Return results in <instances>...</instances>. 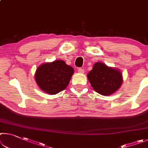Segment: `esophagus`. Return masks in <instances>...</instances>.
Wrapping results in <instances>:
<instances>
[{"mask_svg":"<svg viewBox=\"0 0 148 148\" xmlns=\"http://www.w3.org/2000/svg\"><path fill=\"white\" fill-rule=\"evenodd\" d=\"M78 72H79V73L83 74L84 72V70L83 69H80V68H79V69H78Z\"/></svg>","mask_w":148,"mask_h":148,"instance_id":"34e87169","label":"esophagus"}]
</instances>
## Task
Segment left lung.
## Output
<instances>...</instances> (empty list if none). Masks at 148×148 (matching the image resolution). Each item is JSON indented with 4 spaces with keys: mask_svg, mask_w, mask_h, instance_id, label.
Masks as SVG:
<instances>
[{
    "mask_svg": "<svg viewBox=\"0 0 148 148\" xmlns=\"http://www.w3.org/2000/svg\"><path fill=\"white\" fill-rule=\"evenodd\" d=\"M88 78L93 90L102 95L112 94L123 84L121 72L102 62H96L93 65Z\"/></svg>",
    "mask_w": 148,
    "mask_h": 148,
    "instance_id": "obj_1",
    "label": "left lung"
}]
</instances>
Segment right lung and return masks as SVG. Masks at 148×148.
Listing matches in <instances>:
<instances>
[{"instance_id":"right-lung-1","label":"right lung","mask_w":148,"mask_h":148,"mask_svg":"<svg viewBox=\"0 0 148 148\" xmlns=\"http://www.w3.org/2000/svg\"><path fill=\"white\" fill-rule=\"evenodd\" d=\"M74 70L62 60L41 64L37 68L35 79L45 93L55 95L66 88Z\"/></svg>"}]
</instances>
